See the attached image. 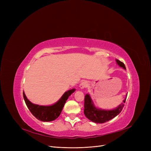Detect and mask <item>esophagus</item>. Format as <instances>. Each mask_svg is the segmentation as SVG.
Returning <instances> with one entry per match:
<instances>
[{"instance_id":"34e87169","label":"esophagus","mask_w":151,"mask_h":151,"mask_svg":"<svg viewBox=\"0 0 151 151\" xmlns=\"http://www.w3.org/2000/svg\"><path fill=\"white\" fill-rule=\"evenodd\" d=\"M88 86V83L87 81H86L82 82V83H81V84L79 85L80 88L82 89L86 88Z\"/></svg>"}]
</instances>
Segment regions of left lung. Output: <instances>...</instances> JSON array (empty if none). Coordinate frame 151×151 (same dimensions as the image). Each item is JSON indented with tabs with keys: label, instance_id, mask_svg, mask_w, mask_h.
<instances>
[{
	"label": "left lung",
	"instance_id": "1",
	"mask_svg": "<svg viewBox=\"0 0 151 151\" xmlns=\"http://www.w3.org/2000/svg\"><path fill=\"white\" fill-rule=\"evenodd\" d=\"M116 62L120 67L126 69L125 64L123 62L117 59H116ZM127 96H126L125 98L123 99V102L118 105L116 108L112 109H102L96 107L89 94H86L84 97V115L89 120L93 122L97 123L106 122L113 119L122 111L123 106H124Z\"/></svg>",
	"mask_w": 151,
	"mask_h": 151
}]
</instances>
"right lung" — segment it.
I'll list each match as a JSON object with an SVG mask.
<instances>
[{
  "label": "right lung",
  "instance_id": "add662e5",
  "mask_svg": "<svg viewBox=\"0 0 151 151\" xmlns=\"http://www.w3.org/2000/svg\"><path fill=\"white\" fill-rule=\"evenodd\" d=\"M75 91V89H72L66 91L58 101L49 106L33 104L27 98L24 92H23V97L26 106L35 117L42 122H51L57 119L60 116L68 98Z\"/></svg>",
  "mask_w": 151,
  "mask_h": 151
}]
</instances>
